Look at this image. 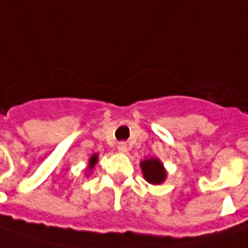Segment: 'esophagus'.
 Here are the masks:
<instances>
[{
  "mask_svg": "<svg viewBox=\"0 0 248 248\" xmlns=\"http://www.w3.org/2000/svg\"><path fill=\"white\" fill-rule=\"evenodd\" d=\"M117 150H119V153H121V154L127 153L128 151L127 143H119V144H117Z\"/></svg>",
  "mask_w": 248,
  "mask_h": 248,
  "instance_id": "esophagus-1",
  "label": "esophagus"
}]
</instances>
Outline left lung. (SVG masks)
I'll return each instance as SVG.
<instances>
[{
  "label": "left lung",
  "mask_w": 248,
  "mask_h": 248,
  "mask_svg": "<svg viewBox=\"0 0 248 248\" xmlns=\"http://www.w3.org/2000/svg\"><path fill=\"white\" fill-rule=\"evenodd\" d=\"M143 177L151 185H160L167 178V171L159 158H144L140 160Z\"/></svg>",
  "instance_id": "8db88e82"
}]
</instances>
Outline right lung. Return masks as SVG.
<instances>
[{"label": "right lung", "mask_w": 248, "mask_h": 248, "mask_svg": "<svg viewBox=\"0 0 248 248\" xmlns=\"http://www.w3.org/2000/svg\"><path fill=\"white\" fill-rule=\"evenodd\" d=\"M98 162V154H93L90 158H89V162H88V167L85 169L86 170V175H89V174L92 173V170L94 169L95 163Z\"/></svg>", "instance_id": "obj_1"}]
</instances>
